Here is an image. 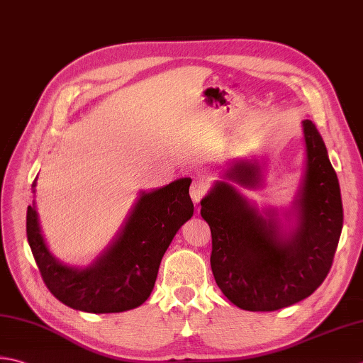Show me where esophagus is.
<instances>
[{"label": "esophagus", "mask_w": 363, "mask_h": 363, "mask_svg": "<svg viewBox=\"0 0 363 363\" xmlns=\"http://www.w3.org/2000/svg\"><path fill=\"white\" fill-rule=\"evenodd\" d=\"M206 191H208V184H206L203 179H196L190 186V198L194 200V203L198 204L203 200Z\"/></svg>", "instance_id": "obj_1"}]
</instances>
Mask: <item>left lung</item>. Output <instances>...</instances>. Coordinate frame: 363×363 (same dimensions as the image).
Instances as JSON below:
<instances>
[{
	"label": "left lung",
	"mask_w": 363,
	"mask_h": 363,
	"mask_svg": "<svg viewBox=\"0 0 363 363\" xmlns=\"http://www.w3.org/2000/svg\"><path fill=\"white\" fill-rule=\"evenodd\" d=\"M307 168L286 231L279 212H259L233 186L257 189L261 168L239 160L201 200L212 236L211 267L217 286L236 307L274 311L313 294L328 277L343 228V204L335 169L311 121L302 123Z\"/></svg>",
	"instance_id": "obj_1"
}]
</instances>
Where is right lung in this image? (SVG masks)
Returning <instances> with one entry per match:
<instances>
[{
	"label": "right lung",
	"instance_id": "add662e5",
	"mask_svg": "<svg viewBox=\"0 0 363 363\" xmlns=\"http://www.w3.org/2000/svg\"><path fill=\"white\" fill-rule=\"evenodd\" d=\"M35 177L33 191L35 187ZM182 177L141 191L116 239L88 267H69L50 253L34 204L26 211V236L45 286L67 307L88 313H119L140 307L152 293L160 261L177 230L194 216Z\"/></svg>",
	"mask_w": 363,
	"mask_h": 363
}]
</instances>
